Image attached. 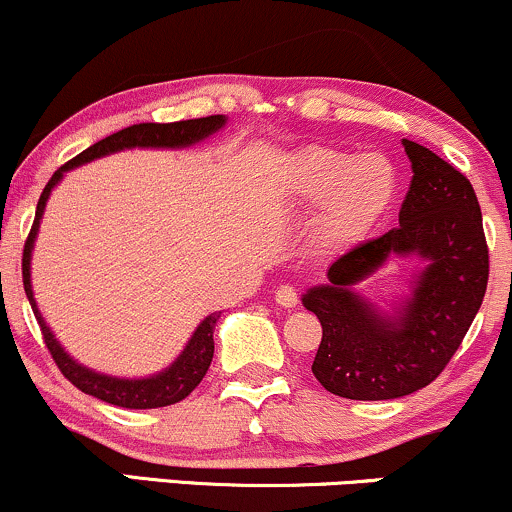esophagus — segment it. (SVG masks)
Returning a JSON list of instances; mask_svg holds the SVG:
<instances>
[{"instance_id": "esophagus-1", "label": "esophagus", "mask_w": 512, "mask_h": 512, "mask_svg": "<svg viewBox=\"0 0 512 512\" xmlns=\"http://www.w3.org/2000/svg\"><path fill=\"white\" fill-rule=\"evenodd\" d=\"M275 301L282 308H294L299 304V292H296V287L292 285H280L275 289Z\"/></svg>"}]
</instances>
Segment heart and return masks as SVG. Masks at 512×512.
<instances>
[{
  "label": "heart",
  "instance_id": "heart-1",
  "mask_svg": "<svg viewBox=\"0 0 512 512\" xmlns=\"http://www.w3.org/2000/svg\"><path fill=\"white\" fill-rule=\"evenodd\" d=\"M401 178L389 156H351L308 144L282 163L280 189L296 208L320 206L315 239L323 249H351L387 218L399 199Z\"/></svg>",
  "mask_w": 512,
  "mask_h": 512
}]
</instances>
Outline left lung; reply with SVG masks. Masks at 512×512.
I'll return each mask as SVG.
<instances>
[{
  "label": "left lung",
  "instance_id": "obj_1",
  "mask_svg": "<svg viewBox=\"0 0 512 512\" xmlns=\"http://www.w3.org/2000/svg\"><path fill=\"white\" fill-rule=\"evenodd\" d=\"M403 149L413 180L399 225L346 251L327 285L301 299L323 325L315 380L353 401L401 399L437 380L487 292L489 249L470 180L418 142L403 140ZM391 255H418L428 266L407 304L384 316L352 287Z\"/></svg>",
  "mask_w": 512,
  "mask_h": 512
}]
</instances>
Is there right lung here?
I'll use <instances>...</instances> for the list:
<instances>
[{
	"instance_id": "add662e5",
	"label": "right lung",
	"mask_w": 512,
	"mask_h": 512,
	"mask_svg": "<svg viewBox=\"0 0 512 512\" xmlns=\"http://www.w3.org/2000/svg\"><path fill=\"white\" fill-rule=\"evenodd\" d=\"M225 121H227L225 116H206V118H192V121H178V123L130 125V128L113 132V135L104 137V140L92 144V147H87L82 154L75 156V159L63 163V166L52 175V180L47 182V187L42 189V197L37 201L35 223L30 227V235L25 239V249H23L25 296H28L37 323H40L44 344H47V349L52 353L54 363L59 365L63 377H66L73 387H78L80 391H85V394L94 396V399L111 403V406L135 408V410L173 406V403L185 399V396H189L199 387V382L204 380L208 365H211L213 330H216L220 311L206 315V318L201 320L180 356L175 358L166 370H161L159 375L142 377V380H125V377L102 375V372H94L90 368H85V365H80L75 358H71L66 351H63V346L56 342L54 332L49 330L47 323H44L42 313L37 311V304H35L33 282H30V258H33L35 237H37V230H40V220H42L44 206H47L49 194H52V189L61 182L63 173H68V170H73L75 166H82V163H90L94 159H102V156L116 154V151L135 149V147H142V149L192 147V144L206 140L208 135L218 132L225 125Z\"/></svg>"
}]
</instances>
